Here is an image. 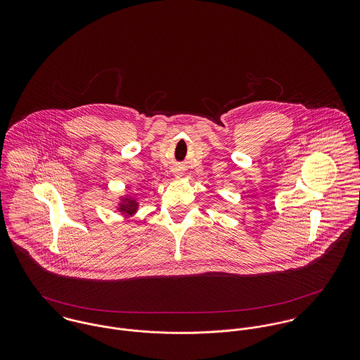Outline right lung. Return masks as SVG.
Instances as JSON below:
<instances>
[{
  "mask_svg": "<svg viewBox=\"0 0 360 360\" xmlns=\"http://www.w3.org/2000/svg\"><path fill=\"white\" fill-rule=\"evenodd\" d=\"M139 202H137V198L136 195H124V197H120V202H117V207L116 210L124 216L126 219L127 217H131L136 214V212L139 210Z\"/></svg>",
  "mask_w": 360,
  "mask_h": 360,
  "instance_id": "right-lung-1",
  "label": "right lung"
}]
</instances>
